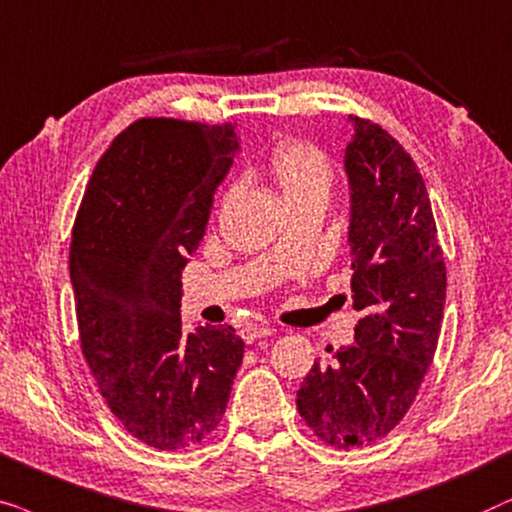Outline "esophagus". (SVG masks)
I'll use <instances>...</instances> for the list:
<instances>
[{
    "mask_svg": "<svg viewBox=\"0 0 512 512\" xmlns=\"http://www.w3.org/2000/svg\"><path fill=\"white\" fill-rule=\"evenodd\" d=\"M276 332V327H271V325H245L243 330H241V337H243V342H248V344H252L255 342V339H262V337H271Z\"/></svg>",
    "mask_w": 512,
    "mask_h": 512,
    "instance_id": "34e87169",
    "label": "esophagus"
}]
</instances>
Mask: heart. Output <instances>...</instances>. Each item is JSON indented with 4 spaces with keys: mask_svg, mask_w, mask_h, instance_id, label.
I'll return each instance as SVG.
<instances>
[{
    "mask_svg": "<svg viewBox=\"0 0 512 512\" xmlns=\"http://www.w3.org/2000/svg\"><path fill=\"white\" fill-rule=\"evenodd\" d=\"M271 177L288 206L299 201H325L332 189V166L309 142H285L271 154Z\"/></svg>",
    "mask_w": 512,
    "mask_h": 512,
    "instance_id": "heart-1",
    "label": "heart"
}]
</instances>
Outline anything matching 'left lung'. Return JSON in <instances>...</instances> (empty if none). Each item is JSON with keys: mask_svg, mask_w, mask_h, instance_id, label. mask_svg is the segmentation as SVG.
<instances>
[{"mask_svg": "<svg viewBox=\"0 0 512 512\" xmlns=\"http://www.w3.org/2000/svg\"><path fill=\"white\" fill-rule=\"evenodd\" d=\"M351 346L316 360L297 391L306 426L339 449L372 445L417 398L438 349L447 271L417 163L372 121L351 117ZM332 351V349H330Z\"/></svg>", "mask_w": 512, "mask_h": 512, "instance_id": "1", "label": "left lung"}]
</instances>
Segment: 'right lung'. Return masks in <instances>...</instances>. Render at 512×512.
Listing matches in <instances>:
<instances>
[{"mask_svg": "<svg viewBox=\"0 0 512 512\" xmlns=\"http://www.w3.org/2000/svg\"><path fill=\"white\" fill-rule=\"evenodd\" d=\"M236 126L138 119L114 138L70 243L81 353L126 431L173 452L220 424L243 363L231 325L182 330V269L238 152Z\"/></svg>", "mask_w": 512, "mask_h": 512, "instance_id": "obj_1", "label": "right lung"}]
</instances>
